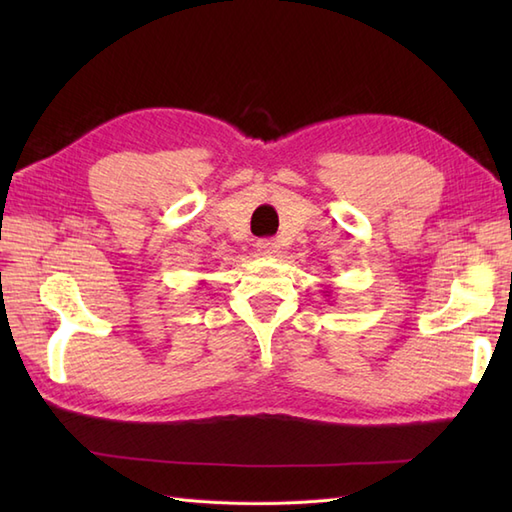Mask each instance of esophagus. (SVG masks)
<instances>
[{
  "mask_svg": "<svg viewBox=\"0 0 512 512\" xmlns=\"http://www.w3.org/2000/svg\"><path fill=\"white\" fill-rule=\"evenodd\" d=\"M277 248H279V244L275 242V239H270V237H266V239H259V242H257V250H259V253H262V255H275L277 253Z\"/></svg>",
  "mask_w": 512,
  "mask_h": 512,
  "instance_id": "34e87169",
  "label": "esophagus"
}]
</instances>
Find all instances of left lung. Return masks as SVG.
Here are the masks:
<instances>
[{
	"instance_id": "obj_1",
	"label": "left lung",
	"mask_w": 512,
	"mask_h": 512,
	"mask_svg": "<svg viewBox=\"0 0 512 512\" xmlns=\"http://www.w3.org/2000/svg\"><path fill=\"white\" fill-rule=\"evenodd\" d=\"M325 297H330V292H328V295H325Z\"/></svg>"
}]
</instances>
